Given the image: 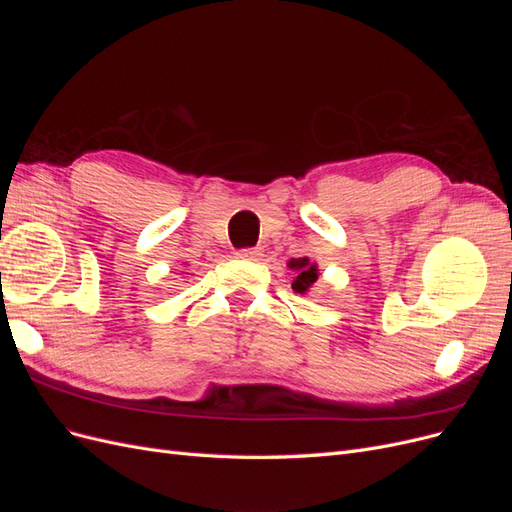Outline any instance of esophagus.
Wrapping results in <instances>:
<instances>
[{"instance_id": "34e87169", "label": "esophagus", "mask_w": 512, "mask_h": 512, "mask_svg": "<svg viewBox=\"0 0 512 512\" xmlns=\"http://www.w3.org/2000/svg\"><path fill=\"white\" fill-rule=\"evenodd\" d=\"M237 256L243 260H258L262 256V250L260 247H245V250L237 252Z\"/></svg>"}]
</instances>
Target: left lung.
I'll use <instances>...</instances> for the list:
<instances>
[{
  "instance_id": "1",
  "label": "left lung",
  "mask_w": 512,
  "mask_h": 512,
  "mask_svg": "<svg viewBox=\"0 0 512 512\" xmlns=\"http://www.w3.org/2000/svg\"><path fill=\"white\" fill-rule=\"evenodd\" d=\"M288 269L294 271L292 290L299 292V294H307L309 288H312L318 280V265H316V262L309 260L307 256L288 260Z\"/></svg>"
}]
</instances>
